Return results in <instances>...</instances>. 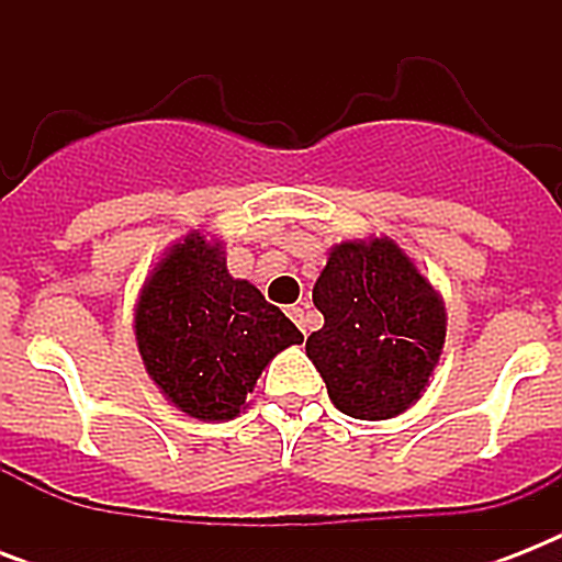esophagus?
I'll return each mask as SVG.
<instances>
[{"label": "esophagus", "mask_w": 562, "mask_h": 562, "mask_svg": "<svg viewBox=\"0 0 562 562\" xmlns=\"http://www.w3.org/2000/svg\"><path fill=\"white\" fill-rule=\"evenodd\" d=\"M289 317L300 326V329H303V333H306V306H291Z\"/></svg>", "instance_id": "1"}]
</instances>
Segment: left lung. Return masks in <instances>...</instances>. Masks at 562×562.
I'll return each mask as SVG.
<instances>
[{
    "label": "left lung",
    "mask_w": 562,
    "mask_h": 562,
    "mask_svg": "<svg viewBox=\"0 0 562 562\" xmlns=\"http://www.w3.org/2000/svg\"><path fill=\"white\" fill-rule=\"evenodd\" d=\"M324 326L306 356L335 408L391 419L414 405L440 361L446 312L435 289L387 238L344 241L312 291Z\"/></svg>",
    "instance_id": "obj_1"
}]
</instances>
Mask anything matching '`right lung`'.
I'll use <instances>...</instances> for the list:
<instances>
[{
  "label": "right lung",
  "mask_w": 562,
  "mask_h": 562,
  "mask_svg": "<svg viewBox=\"0 0 562 562\" xmlns=\"http://www.w3.org/2000/svg\"><path fill=\"white\" fill-rule=\"evenodd\" d=\"M136 341L151 379L198 419H233L268 361L303 333L245 280L224 250L192 233L145 282Z\"/></svg>",
  "instance_id": "1"
}]
</instances>
